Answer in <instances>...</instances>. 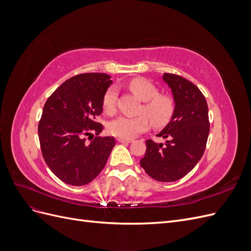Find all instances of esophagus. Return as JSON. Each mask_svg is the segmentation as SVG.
Segmentation results:
<instances>
[{"label":"esophagus","instance_id":"1","mask_svg":"<svg viewBox=\"0 0 251 251\" xmlns=\"http://www.w3.org/2000/svg\"><path fill=\"white\" fill-rule=\"evenodd\" d=\"M117 141H118V142H121V143H124V142H126V143H131V142H132L131 139H124V138H117Z\"/></svg>","mask_w":251,"mask_h":251}]
</instances>
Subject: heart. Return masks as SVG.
Listing matches in <instances>:
<instances>
[{
    "instance_id": "heart-1",
    "label": "heart",
    "mask_w": 251,
    "mask_h": 251,
    "mask_svg": "<svg viewBox=\"0 0 251 251\" xmlns=\"http://www.w3.org/2000/svg\"><path fill=\"white\" fill-rule=\"evenodd\" d=\"M127 86L133 93L144 101L140 113L148 117L151 125L155 127H162L170 123L175 113V102L170 96L159 94L158 88L146 78H133L128 81ZM116 102L117 89L111 86L105 90L102 96L103 111L108 115H113L116 111ZM145 117H117L109 124L108 130L118 138L132 139L149 128V120Z\"/></svg>"
}]
</instances>
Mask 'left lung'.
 Listing matches in <instances>:
<instances>
[{
  "label": "left lung",
  "instance_id": "left-lung-1",
  "mask_svg": "<svg viewBox=\"0 0 251 251\" xmlns=\"http://www.w3.org/2000/svg\"><path fill=\"white\" fill-rule=\"evenodd\" d=\"M163 80L172 89L175 113L157 136L168 140L163 144L148 139L140 165L153 179L173 182L183 178L203 156L209 133L208 107L199 88L186 78L164 73Z\"/></svg>",
  "mask_w": 251,
  "mask_h": 251
}]
</instances>
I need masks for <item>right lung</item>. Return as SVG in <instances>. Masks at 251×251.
I'll return each mask as SVG.
<instances>
[{
	"mask_svg": "<svg viewBox=\"0 0 251 251\" xmlns=\"http://www.w3.org/2000/svg\"><path fill=\"white\" fill-rule=\"evenodd\" d=\"M112 83L104 73H83L63 82L44 105L39 123L43 157L55 176L81 186L94 180L115 146L114 137L85 136L101 133L96 117L102 113V96Z\"/></svg>",
	"mask_w": 251,
	"mask_h": 251,
	"instance_id": "add662e5",
	"label": "right lung"
}]
</instances>
